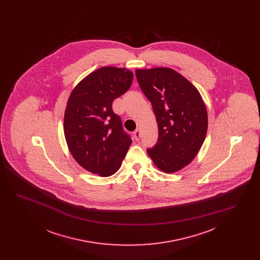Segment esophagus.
<instances>
[{
	"instance_id": "esophagus-1",
	"label": "esophagus",
	"mask_w": 260,
	"mask_h": 260,
	"mask_svg": "<svg viewBox=\"0 0 260 260\" xmlns=\"http://www.w3.org/2000/svg\"><path fill=\"white\" fill-rule=\"evenodd\" d=\"M134 136L136 137V140H139V138H140V129L139 128H136L134 133Z\"/></svg>"
}]
</instances>
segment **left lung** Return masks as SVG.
<instances>
[{"instance_id":"8db88e82","label":"left lung","mask_w":260,"mask_h":260,"mask_svg":"<svg viewBox=\"0 0 260 260\" xmlns=\"http://www.w3.org/2000/svg\"><path fill=\"white\" fill-rule=\"evenodd\" d=\"M136 75L152 104L159 129L158 141L147 153L162 172L180 171L194 160L205 141L206 105L198 89L173 69H136Z\"/></svg>"}]
</instances>
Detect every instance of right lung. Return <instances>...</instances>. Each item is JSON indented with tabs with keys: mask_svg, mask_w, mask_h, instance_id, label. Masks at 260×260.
<instances>
[{
	"mask_svg": "<svg viewBox=\"0 0 260 260\" xmlns=\"http://www.w3.org/2000/svg\"><path fill=\"white\" fill-rule=\"evenodd\" d=\"M133 79L126 68L101 67L84 78L69 96L64 136L75 160L90 173L114 174L131 146V136L112 103L131 87Z\"/></svg>",
	"mask_w": 260,
	"mask_h": 260,
	"instance_id": "right-lung-1",
	"label": "right lung"
}]
</instances>
